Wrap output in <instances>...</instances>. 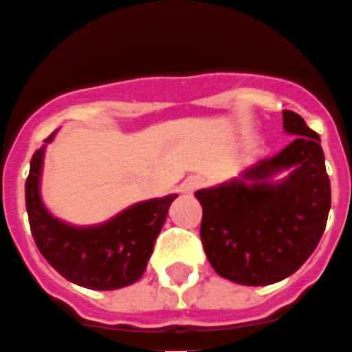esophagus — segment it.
I'll return each mask as SVG.
<instances>
[{"label": "esophagus", "instance_id": "esophagus-1", "mask_svg": "<svg viewBox=\"0 0 352 352\" xmlns=\"http://www.w3.org/2000/svg\"><path fill=\"white\" fill-rule=\"evenodd\" d=\"M204 186V179L198 175H190L184 179V183L181 184V190L184 192V194H192V192H196L198 188H201Z\"/></svg>", "mask_w": 352, "mask_h": 352}]
</instances>
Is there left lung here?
I'll list each match as a JSON object with an SVG mask.
<instances>
[{
	"mask_svg": "<svg viewBox=\"0 0 352 352\" xmlns=\"http://www.w3.org/2000/svg\"><path fill=\"white\" fill-rule=\"evenodd\" d=\"M283 128L296 139L279 154L228 183L196 192L209 264L237 285L264 287L287 279L324 234L332 194L320 139L292 111H283ZM283 170L287 177L272 179Z\"/></svg>",
	"mask_w": 352,
	"mask_h": 352,
	"instance_id": "left-lung-1",
	"label": "left lung"
}]
</instances>
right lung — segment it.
Wrapping results in <instances>:
<instances>
[{
	"mask_svg": "<svg viewBox=\"0 0 352 352\" xmlns=\"http://www.w3.org/2000/svg\"><path fill=\"white\" fill-rule=\"evenodd\" d=\"M45 145L35 151L26 181V209L37 249L62 277L92 290H116L141 279L177 194L133 204L94 226H73L49 213L41 199Z\"/></svg>",
	"mask_w": 352,
	"mask_h": 352,
	"instance_id": "obj_1",
	"label": "right lung"
}]
</instances>
